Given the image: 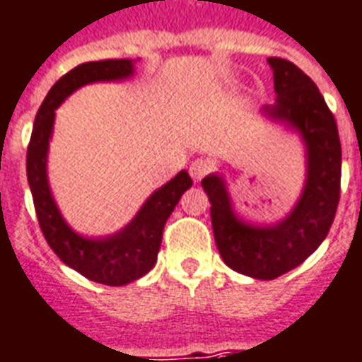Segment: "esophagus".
<instances>
[{"mask_svg": "<svg viewBox=\"0 0 362 362\" xmlns=\"http://www.w3.org/2000/svg\"><path fill=\"white\" fill-rule=\"evenodd\" d=\"M211 170H212V163L206 161V159H195V161L189 165V175H192L193 180H201V178H205Z\"/></svg>", "mask_w": 362, "mask_h": 362, "instance_id": "34e87169", "label": "esophagus"}]
</instances>
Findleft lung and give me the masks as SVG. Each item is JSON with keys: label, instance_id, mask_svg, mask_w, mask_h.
<instances>
[{"label": "left lung", "instance_id": "8db88e82", "mask_svg": "<svg viewBox=\"0 0 362 362\" xmlns=\"http://www.w3.org/2000/svg\"><path fill=\"white\" fill-rule=\"evenodd\" d=\"M277 100L266 114L302 132L308 146V182L288 218L272 228L243 224L231 211L222 178H203L216 247L222 260L255 279H275L300 266L328 235L340 203L341 146L334 114L311 81L291 60L272 57Z\"/></svg>", "mask_w": 362, "mask_h": 362}]
</instances>
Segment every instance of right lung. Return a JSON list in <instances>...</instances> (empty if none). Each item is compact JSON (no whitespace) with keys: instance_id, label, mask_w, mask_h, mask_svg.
<instances>
[{"instance_id":"obj_1","label":"right lung","mask_w":362,"mask_h":362,"mask_svg":"<svg viewBox=\"0 0 362 362\" xmlns=\"http://www.w3.org/2000/svg\"><path fill=\"white\" fill-rule=\"evenodd\" d=\"M132 74L129 59H107L85 62L60 77L41 102L26 153L28 184L34 197L35 214L45 241L66 266L100 285L121 286L140 279L156 266L161 247L163 228L178 205L182 193L192 186L186 170L157 189L146 201L136 218L125 230L107 239H83L66 226L47 184V148L51 138L54 110L66 96L93 81L123 79Z\"/></svg>"}]
</instances>
